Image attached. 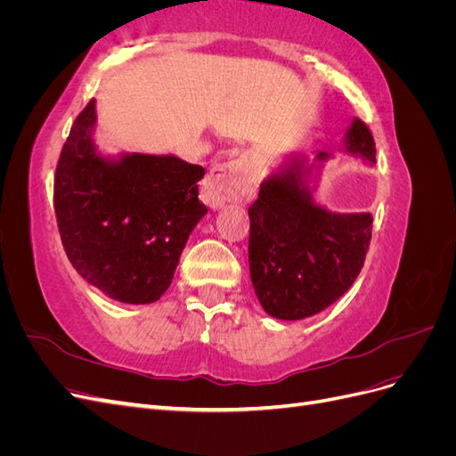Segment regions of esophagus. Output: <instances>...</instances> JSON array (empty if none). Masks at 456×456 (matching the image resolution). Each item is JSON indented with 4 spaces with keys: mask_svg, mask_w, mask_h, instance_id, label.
I'll list each match as a JSON object with an SVG mask.
<instances>
[{
    "mask_svg": "<svg viewBox=\"0 0 456 456\" xmlns=\"http://www.w3.org/2000/svg\"><path fill=\"white\" fill-rule=\"evenodd\" d=\"M255 191V183L249 176V167H247L245 159H233L228 163H220L209 176L205 178V184L201 190L203 201L220 209L226 203L240 201Z\"/></svg>",
    "mask_w": 456,
    "mask_h": 456,
    "instance_id": "1",
    "label": "esophagus"
}]
</instances>
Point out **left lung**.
I'll use <instances>...</instances> for the list:
<instances>
[{
	"label": "left lung",
	"instance_id": "left-lung-1",
	"mask_svg": "<svg viewBox=\"0 0 456 456\" xmlns=\"http://www.w3.org/2000/svg\"><path fill=\"white\" fill-rule=\"evenodd\" d=\"M342 150L375 165V141L362 119L344 133ZM329 151L293 158L260 183L249 207V270L260 306L275 320L320 314L348 291L369 249L370 213H333L314 191Z\"/></svg>",
	"mask_w": 456,
	"mask_h": 456
}]
</instances>
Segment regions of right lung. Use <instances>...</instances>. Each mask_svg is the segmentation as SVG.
Instances as JSON below:
<instances>
[{
    "mask_svg": "<svg viewBox=\"0 0 456 456\" xmlns=\"http://www.w3.org/2000/svg\"><path fill=\"white\" fill-rule=\"evenodd\" d=\"M94 99L76 118L54 175L64 251L108 298L150 305L167 291L191 230L205 169L176 156H106L94 144Z\"/></svg>",
    "mask_w": 456,
    "mask_h": 456,
    "instance_id": "add662e5",
    "label": "right lung"
}]
</instances>
